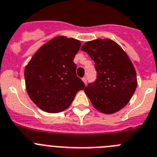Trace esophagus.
<instances>
[{"mask_svg": "<svg viewBox=\"0 0 157 157\" xmlns=\"http://www.w3.org/2000/svg\"><path fill=\"white\" fill-rule=\"evenodd\" d=\"M82 80H83V82H84V84H87V79H86V77H84V78H82Z\"/></svg>", "mask_w": 157, "mask_h": 157, "instance_id": "esophagus-1", "label": "esophagus"}]
</instances>
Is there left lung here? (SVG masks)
Returning a JSON list of instances; mask_svg holds the SVG:
<instances>
[{
  "mask_svg": "<svg viewBox=\"0 0 157 157\" xmlns=\"http://www.w3.org/2000/svg\"><path fill=\"white\" fill-rule=\"evenodd\" d=\"M80 50L95 62L97 79L84 92L97 111L103 114L119 111L129 102L137 86L135 68L123 49L110 39L84 43Z\"/></svg>",
  "mask_w": 157,
  "mask_h": 157,
  "instance_id": "left-lung-1",
  "label": "left lung"
}]
</instances>
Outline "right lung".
I'll return each mask as SVG.
<instances>
[{"label": "right lung", "mask_w": 157, "mask_h": 157, "mask_svg": "<svg viewBox=\"0 0 157 157\" xmlns=\"http://www.w3.org/2000/svg\"><path fill=\"white\" fill-rule=\"evenodd\" d=\"M81 43L59 35L35 53L24 69L29 97L43 111L58 113L69 108L84 84L76 75L73 62Z\"/></svg>", "instance_id": "1"}]
</instances>
